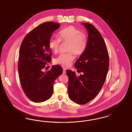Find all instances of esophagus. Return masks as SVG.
<instances>
[{
  "mask_svg": "<svg viewBox=\"0 0 132 132\" xmlns=\"http://www.w3.org/2000/svg\"><path fill=\"white\" fill-rule=\"evenodd\" d=\"M63 75H65L66 74V69L65 68H63Z\"/></svg>",
  "mask_w": 132,
  "mask_h": 132,
  "instance_id": "obj_1",
  "label": "esophagus"
}]
</instances>
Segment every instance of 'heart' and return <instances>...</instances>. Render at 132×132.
<instances>
[{"label": "heart", "instance_id": "1", "mask_svg": "<svg viewBox=\"0 0 132 132\" xmlns=\"http://www.w3.org/2000/svg\"><path fill=\"white\" fill-rule=\"evenodd\" d=\"M60 42L68 43V51L73 52L76 55L82 54L85 51L87 46L86 36L80 30L73 26H69L60 30L58 38H51L49 41V47L55 53L59 51ZM72 52L61 54L55 59V63L62 66L69 67L75 60Z\"/></svg>", "mask_w": 132, "mask_h": 132}]
</instances>
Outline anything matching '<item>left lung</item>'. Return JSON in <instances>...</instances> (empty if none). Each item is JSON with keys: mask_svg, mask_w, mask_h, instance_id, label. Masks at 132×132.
I'll return each instance as SVG.
<instances>
[{"mask_svg": "<svg viewBox=\"0 0 132 132\" xmlns=\"http://www.w3.org/2000/svg\"><path fill=\"white\" fill-rule=\"evenodd\" d=\"M87 29L86 49L76 61L75 67L83 75L67 70L69 77L68 93L75 103L85 104L97 96L103 86L109 69V57L106 44L100 32L93 25L81 23Z\"/></svg>", "mask_w": 132, "mask_h": 132, "instance_id": "left-lung-1", "label": "left lung"}]
</instances>
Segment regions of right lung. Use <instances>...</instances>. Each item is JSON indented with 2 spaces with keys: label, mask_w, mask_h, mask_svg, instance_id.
Here are the masks:
<instances>
[{
  "label": "right lung",
  "mask_w": 132,
  "mask_h": 132,
  "mask_svg": "<svg viewBox=\"0 0 132 132\" xmlns=\"http://www.w3.org/2000/svg\"><path fill=\"white\" fill-rule=\"evenodd\" d=\"M57 23H43L25 36L19 50L18 72L23 91L35 103L45 102L51 97L54 82L63 73L62 68L53 65L50 70L42 69L51 62L49 41L59 29Z\"/></svg>",
  "instance_id": "add662e5"
}]
</instances>
